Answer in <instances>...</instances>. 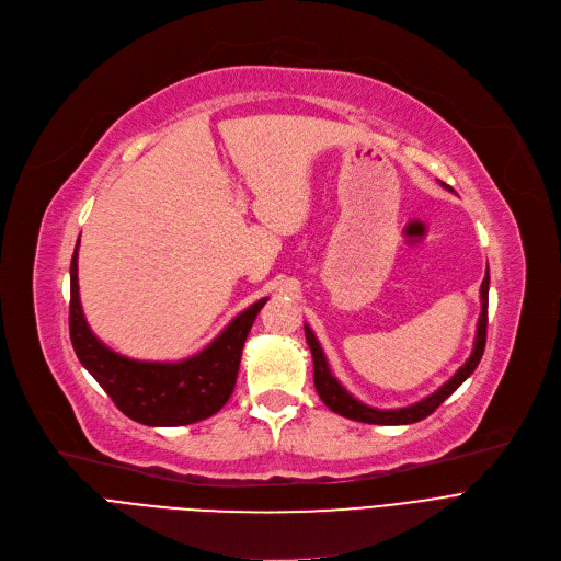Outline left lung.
Here are the masks:
<instances>
[{
    "instance_id": "left-lung-1",
    "label": "left lung",
    "mask_w": 561,
    "mask_h": 561,
    "mask_svg": "<svg viewBox=\"0 0 561 561\" xmlns=\"http://www.w3.org/2000/svg\"><path fill=\"white\" fill-rule=\"evenodd\" d=\"M480 300H482V313H480V320H478L476 345H473V352H470L468 362L438 391H434L432 396H427L425 400H421L416 404L400 407V409H375V407H368V404L359 402L357 398H352L341 387V381L332 375L330 364L325 359V352H322L316 334L311 332L309 325H305L307 343H309L311 357H313V385H316V391H318L320 400L325 402L334 411V414L345 416L350 421L370 423V425H409V423H419V421L427 419L440 402H444L446 398H450L463 385V381L470 375H473V370L478 368V364H480V359L484 355V345H486V313H489V273H486V277L482 282V288H480Z\"/></svg>"
}]
</instances>
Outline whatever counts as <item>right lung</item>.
I'll return each instance as SVG.
<instances>
[{
	"label": "right lung",
	"mask_w": 561,
	"mask_h": 561,
	"mask_svg": "<svg viewBox=\"0 0 561 561\" xmlns=\"http://www.w3.org/2000/svg\"><path fill=\"white\" fill-rule=\"evenodd\" d=\"M77 252L70 263V341L81 366L136 423L176 427L209 419L225 407L239 377L241 352L263 298L236 316L197 355L182 362H138L117 355L88 328L79 302Z\"/></svg>",
	"instance_id": "add662e5"
}]
</instances>
